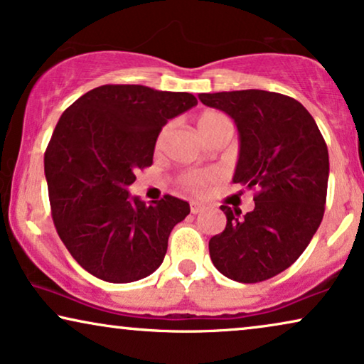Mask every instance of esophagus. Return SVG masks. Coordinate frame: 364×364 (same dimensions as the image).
<instances>
[{"label": "esophagus", "instance_id": "esophagus-1", "mask_svg": "<svg viewBox=\"0 0 364 364\" xmlns=\"http://www.w3.org/2000/svg\"><path fill=\"white\" fill-rule=\"evenodd\" d=\"M203 210V205L202 203H198V202H191V212L192 213H198V212H202Z\"/></svg>", "mask_w": 364, "mask_h": 364}]
</instances>
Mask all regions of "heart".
I'll return each mask as SVG.
<instances>
[{"label":"heart","instance_id":"obj_1","mask_svg":"<svg viewBox=\"0 0 364 364\" xmlns=\"http://www.w3.org/2000/svg\"><path fill=\"white\" fill-rule=\"evenodd\" d=\"M222 121H227V117L222 116L220 112L207 111V112H203L200 117H198L197 127H198V131H200V134H203L207 131V129H210L212 126H215V124L222 122ZM166 136H167V127L164 129L161 134H159L157 149L162 146V142H164V139H166ZM181 181L187 188H192V191H200V188L207 187L208 183L215 181V173L210 172V171H191V172L183 173Z\"/></svg>","mask_w":364,"mask_h":364}]
</instances>
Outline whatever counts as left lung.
<instances>
[{
    "mask_svg": "<svg viewBox=\"0 0 364 364\" xmlns=\"http://www.w3.org/2000/svg\"><path fill=\"white\" fill-rule=\"evenodd\" d=\"M237 124L240 152L233 182L255 191V208L240 215L222 205L225 230L208 252L222 275L258 283L298 260L320 227L326 203L330 159L311 114L296 99L278 92L198 94Z\"/></svg>",
    "mask_w": 364,
    "mask_h": 364,
    "instance_id": "1",
    "label": "left lung"
}]
</instances>
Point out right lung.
<instances>
[{
	"instance_id": "1",
	"label": "right lung",
	"mask_w": 364,
	"mask_h": 364,
	"mask_svg": "<svg viewBox=\"0 0 364 364\" xmlns=\"http://www.w3.org/2000/svg\"><path fill=\"white\" fill-rule=\"evenodd\" d=\"M193 106L188 92L106 84L59 117L44 152L49 203L59 238L91 275L131 283L161 267L168 235L191 207L172 196L146 205L127 187L152 166L168 119Z\"/></svg>"
}]
</instances>
